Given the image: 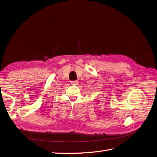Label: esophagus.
<instances>
[{
  "label": "esophagus",
  "mask_w": 157,
  "mask_h": 157,
  "mask_svg": "<svg viewBox=\"0 0 157 157\" xmlns=\"http://www.w3.org/2000/svg\"><path fill=\"white\" fill-rule=\"evenodd\" d=\"M71 83L73 84V85H77L78 83V80H75V81H71Z\"/></svg>",
  "instance_id": "1"
}]
</instances>
